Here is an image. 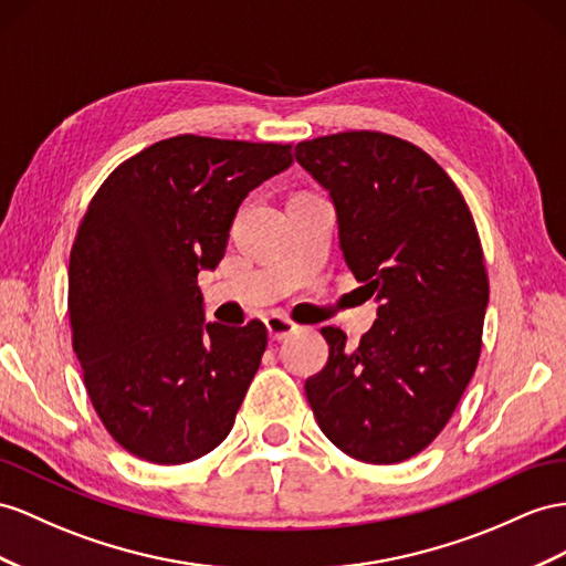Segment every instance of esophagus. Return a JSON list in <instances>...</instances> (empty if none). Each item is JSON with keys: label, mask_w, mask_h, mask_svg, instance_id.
<instances>
[{"label": "esophagus", "mask_w": 566, "mask_h": 566, "mask_svg": "<svg viewBox=\"0 0 566 566\" xmlns=\"http://www.w3.org/2000/svg\"><path fill=\"white\" fill-rule=\"evenodd\" d=\"M265 327L270 332V339H274V342H280V339H284L289 335H294V332L298 329L296 323H292V321H289V317H282V315L265 317Z\"/></svg>", "instance_id": "obj_1"}]
</instances>
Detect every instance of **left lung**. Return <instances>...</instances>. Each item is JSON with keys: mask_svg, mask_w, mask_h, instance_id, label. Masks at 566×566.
Segmentation results:
<instances>
[{"mask_svg": "<svg viewBox=\"0 0 566 566\" xmlns=\"http://www.w3.org/2000/svg\"><path fill=\"white\" fill-rule=\"evenodd\" d=\"M296 163L332 198L339 245L378 321L306 380L315 421L344 454L399 463L438 438L481 356L488 272L467 200L434 159L380 132L303 140Z\"/></svg>", "mask_w": 566, "mask_h": 566, "instance_id": "left-lung-1", "label": "left lung"}]
</instances>
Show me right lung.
Listing matches in <instances>:
<instances>
[{"instance_id":"right-lung-1","label":"right lung","mask_w":566,"mask_h":566,"mask_svg":"<svg viewBox=\"0 0 566 566\" xmlns=\"http://www.w3.org/2000/svg\"><path fill=\"white\" fill-rule=\"evenodd\" d=\"M292 163V145L174 136L114 169L85 210L71 342L99 421L134 457L193 461L234 426L268 329L206 323L198 272L224 258L243 198Z\"/></svg>"}]
</instances>
